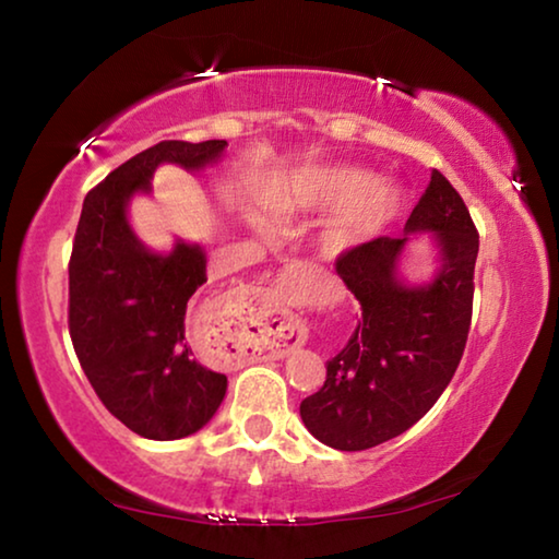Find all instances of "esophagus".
I'll use <instances>...</instances> for the list:
<instances>
[{"label": "esophagus", "mask_w": 559, "mask_h": 559, "mask_svg": "<svg viewBox=\"0 0 559 559\" xmlns=\"http://www.w3.org/2000/svg\"><path fill=\"white\" fill-rule=\"evenodd\" d=\"M283 276L293 278L290 283H298V281L306 283L310 278V266H306V263H290L288 271L283 273ZM278 343H281V347H296L302 343V325L296 318H286L278 325Z\"/></svg>", "instance_id": "34e87169"}]
</instances>
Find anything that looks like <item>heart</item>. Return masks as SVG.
Returning <instances> with one entry per match:
<instances>
[{
  "label": "heart",
  "mask_w": 559,
  "mask_h": 559,
  "mask_svg": "<svg viewBox=\"0 0 559 559\" xmlns=\"http://www.w3.org/2000/svg\"><path fill=\"white\" fill-rule=\"evenodd\" d=\"M271 212L293 216L302 212L335 210L325 222V243L333 251L367 239L392 219L400 204L382 179L355 167L300 169L283 185L269 189Z\"/></svg>",
  "instance_id": "b5f03b06"
}]
</instances>
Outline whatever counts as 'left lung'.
I'll return each mask as SVG.
<instances>
[{"label":"left lung","instance_id":"1","mask_svg":"<svg viewBox=\"0 0 559 559\" xmlns=\"http://www.w3.org/2000/svg\"><path fill=\"white\" fill-rule=\"evenodd\" d=\"M433 230L442 269L409 287L395 273L408 234ZM402 236H377L340 253L337 276L359 300L353 337L328 359L325 384L300 402V419L337 451H365L400 437L447 390L463 357L473 313L478 231L439 169Z\"/></svg>","mask_w":559,"mask_h":559}]
</instances>
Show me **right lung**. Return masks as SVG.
I'll return each mask as SVG.
<instances>
[{
  "label": "right lung",
  "mask_w": 559,
  "mask_h": 559,
  "mask_svg": "<svg viewBox=\"0 0 559 559\" xmlns=\"http://www.w3.org/2000/svg\"><path fill=\"white\" fill-rule=\"evenodd\" d=\"M226 140H165L130 157L83 200L69 263V333L79 362L106 409L145 439L200 431L226 394V374L197 362L185 316L206 283L197 243L169 253L145 249L128 224V202L150 192L157 165L202 169Z\"/></svg>",
  "instance_id": "right-lung-1"
}]
</instances>
